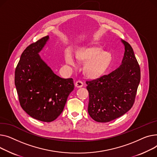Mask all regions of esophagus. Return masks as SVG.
Masks as SVG:
<instances>
[{
    "mask_svg": "<svg viewBox=\"0 0 157 157\" xmlns=\"http://www.w3.org/2000/svg\"><path fill=\"white\" fill-rule=\"evenodd\" d=\"M83 85H84V83H83L80 80H78L77 81H76V82L75 83V86L76 87H82L83 86Z\"/></svg>",
    "mask_w": 157,
    "mask_h": 157,
    "instance_id": "obj_1",
    "label": "esophagus"
}]
</instances>
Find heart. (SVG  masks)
<instances>
[{
    "instance_id": "b5f03b06",
    "label": "heart",
    "mask_w": 157,
    "mask_h": 157,
    "mask_svg": "<svg viewBox=\"0 0 157 157\" xmlns=\"http://www.w3.org/2000/svg\"><path fill=\"white\" fill-rule=\"evenodd\" d=\"M74 56L78 61L84 63L83 73L90 78H96L103 75L113 60L112 54L103 51L102 48L97 44H87L78 47L74 51ZM64 59L67 64H74V59L70 52L65 54Z\"/></svg>"
}]
</instances>
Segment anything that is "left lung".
Instances as JSON below:
<instances>
[{
  "label": "left lung",
  "mask_w": 157,
  "mask_h": 157,
  "mask_svg": "<svg viewBox=\"0 0 157 157\" xmlns=\"http://www.w3.org/2000/svg\"><path fill=\"white\" fill-rule=\"evenodd\" d=\"M125 45L122 64L116 70L87 80L88 113L98 122H108L122 116L133 106L141 79V70L131 45Z\"/></svg>",
  "instance_id": "1"
}]
</instances>
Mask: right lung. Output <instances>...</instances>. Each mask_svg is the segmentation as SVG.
<instances>
[{
    "label": "right lung",
    "mask_w": 157,
    "mask_h": 157,
    "mask_svg": "<svg viewBox=\"0 0 157 157\" xmlns=\"http://www.w3.org/2000/svg\"><path fill=\"white\" fill-rule=\"evenodd\" d=\"M48 39V35L44 36L24 50L14 75L20 106L28 115L45 122L60 115L74 89L73 78L54 74L38 54Z\"/></svg>",
    "instance_id": "right-lung-1"
}]
</instances>
